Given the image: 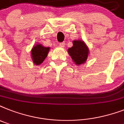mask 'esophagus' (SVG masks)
I'll list each match as a JSON object with an SVG mask.
<instances>
[{
  "mask_svg": "<svg viewBox=\"0 0 124 124\" xmlns=\"http://www.w3.org/2000/svg\"><path fill=\"white\" fill-rule=\"evenodd\" d=\"M59 46H61V47H64V46H65V43H64V42L60 43H59Z\"/></svg>",
  "mask_w": 124,
  "mask_h": 124,
  "instance_id": "obj_1",
  "label": "esophagus"
}]
</instances>
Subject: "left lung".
<instances>
[{"label": "left lung", "instance_id": "left-lung-1", "mask_svg": "<svg viewBox=\"0 0 124 124\" xmlns=\"http://www.w3.org/2000/svg\"><path fill=\"white\" fill-rule=\"evenodd\" d=\"M68 53L72 60L77 65L86 62L88 54V48L82 41H74L73 46L68 49Z\"/></svg>", "mask_w": 124, "mask_h": 124}]
</instances>
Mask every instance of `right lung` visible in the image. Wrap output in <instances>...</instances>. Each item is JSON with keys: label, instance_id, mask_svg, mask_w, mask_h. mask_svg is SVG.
<instances>
[{"label": "right lung", "instance_id": "add662e5", "mask_svg": "<svg viewBox=\"0 0 124 124\" xmlns=\"http://www.w3.org/2000/svg\"><path fill=\"white\" fill-rule=\"evenodd\" d=\"M50 48H46L41 45H37L32 49L31 54L33 62L36 65H39L43 63L48 55Z\"/></svg>", "mask_w": 124, "mask_h": 124}]
</instances>
